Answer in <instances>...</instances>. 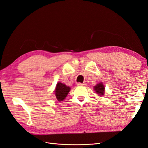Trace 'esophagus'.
<instances>
[{
  "instance_id": "obj_1",
  "label": "esophagus",
  "mask_w": 148,
  "mask_h": 148,
  "mask_svg": "<svg viewBox=\"0 0 148 148\" xmlns=\"http://www.w3.org/2000/svg\"><path fill=\"white\" fill-rule=\"evenodd\" d=\"M78 86H86L87 84L86 83H77Z\"/></svg>"
}]
</instances>
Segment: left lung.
Here are the masks:
<instances>
[{"label": "left lung", "mask_w": 148, "mask_h": 148, "mask_svg": "<svg viewBox=\"0 0 148 148\" xmlns=\"http://www.w3.org/2000/svg\"><path fill=\"white\" fill-rule=\"evenodd\" d=\"M94 90L96 91L97 94L99 95V96H103L104 95L105 92V88L104 84H103L101 82L98 83L96 86H94Z\"/></svg>", "instance_id": "left-lung-1"}]
</instances>
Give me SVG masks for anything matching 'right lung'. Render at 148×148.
Masks as SVG:
<instances>
[{
    "instance_id": "right-lung-1",
    "label": "right lung",
    "mask_w": 148,
    "mask_h": 148,
    "mask_svg": "<svg viewBox=\"0 0 148 148\" xmlns=\"http://www.w3.org/2000/svg\"><path fill=\"white\" fill-rule=\"evenodd\" d=\"M70 91V88L69 86H67L65 84L60 82H58L54 91L57 99L59 101H64Z\"/></svg>"
}]
</instances>
